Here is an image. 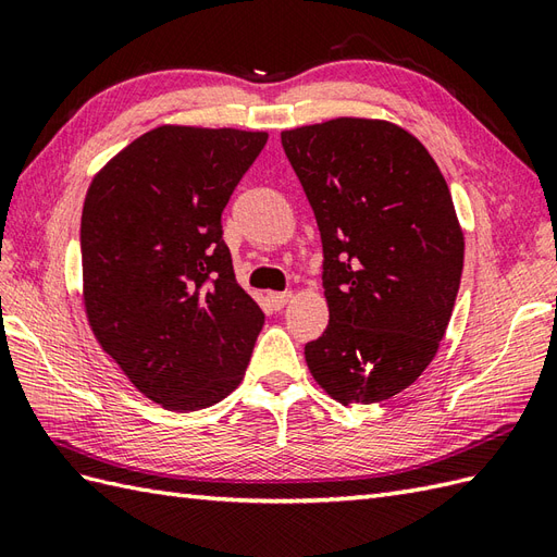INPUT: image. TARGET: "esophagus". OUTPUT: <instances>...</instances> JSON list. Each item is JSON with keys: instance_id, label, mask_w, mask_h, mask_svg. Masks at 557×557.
<instances>
[{"instance_id": "esophagus-1", "label": "esophagus", "mask_w": 557, "mask_h": 557, "mask_svg": "<svg viewBox=\"0 0 557 557\" xmlns=\"http://www.w3.org/2000/svg\"><path fill=\"white\" fill-rule=\"evenodd\" d=\"M289 298H292V292H270L268 294V304L273 306L275 310H282L284 306L289 304Z\"/></svg>"}]
</instances>
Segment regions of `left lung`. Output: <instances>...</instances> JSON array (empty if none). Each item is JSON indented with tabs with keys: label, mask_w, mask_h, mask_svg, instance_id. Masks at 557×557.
I'll list each match as a JSON object with an SVG mask.
<instances>
[{
	"label": "left lung",
	"mask_w": 557,
	"mask_h": 557,
	"mask_svg": "<svg viewBox=\"0 0 557 557\" xmlns=\"http://www.w3.org/2000/svg\"><path fill=\"white\" fill-rule=\"evenodd\" d=\"M315 213L330 324L306 344L334 400L379 403L435 358L463 270L445 176L400 126L341 117L282 132Z\"/></svg>",
	"instance_id": "8db88e82"
}]
</instances>
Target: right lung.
Returning <instances> with one entry per match:
<instances>
[{
    "label": "right lung",
    "instance_id": "obj_1",
    "mask_svg": "<svg viewBox=\"0 0 557 557\" xmlns=\"http://www.w3.org/2000/svg\"><path fill=\"white\" fill-rule=\"evenodd\" d=\"M263 132L157 126L94 178L84 306L98 344L152 403L195 411L247 372L263 312L235 280L221 213Z\"/></svg>",
    "mask_w": 557,
    "mask_h": 557
}]
</instances>
